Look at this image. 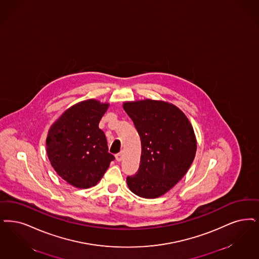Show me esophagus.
<instances>
[{
  "mask_svg": "<svg viewBox=\"0 0 259 259\" xmlns=\"http://www.w3.org/2000/svg\"><path fill=\"white\" fill-rule=\"evenodd\" d=\"M122 159H123V154H122V152H120V153H117V154L115 155V160H116L117 162H120V161H122Z\"/></svg>",
  "mask_w": 259,
  "mask_h": 259,
  "instance_id": "obj_1",
  "label": "esophagus"
}]
</instances>
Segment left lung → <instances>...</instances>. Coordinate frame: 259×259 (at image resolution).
Returning <instances> with one entry per match:
<instances>
[{
  "instance_id": "1",
  "label": "left lung",
  "mask_w": 259,
  "mask_h": 259,
  "mask_svg": "<svg viewBox=\"0 0 259 259\" xmlns=\"http://www.w3.org/2000/svg\"><path fill=\"white\" fill-rule=\"evenodd\" d=\"M123 109L142 143L140 167L127 176V185L139 197H161L186 175L195 159L193 126L181 110L164 101L125 102Z\"/></svg>"
}]
</instances>
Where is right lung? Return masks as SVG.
I'll return each instance as SVG.
<instances>
[{"label": "right lung", "mask_w": 259, "mask_h": 259, "mask_svg": "<svg viewBox=\"0 0 259 259\" xmlns=\"http://www.w3.org/2000/svg\"><path fill=\"white\" fill-rule=\"evenodd\" d=\"M108 103L89 99L67 109L51 126L46 139L47 155L54 169L70 185L95 186L114 159L108 152L99 122Z\"/></svg>", "instance_id": "add662e5"}]
</instances>
